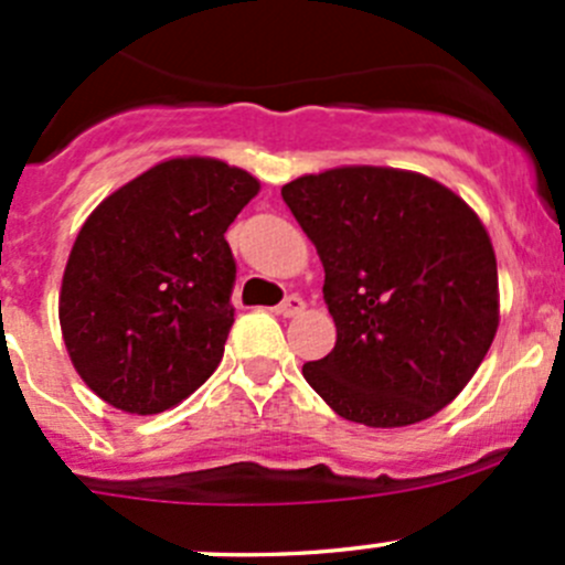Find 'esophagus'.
Instances as JSON below:
<instances>
[{
    "instance_id": "esophagus-1",
    "label": "esophagus",
    "mask_w": 565,
    "mask_h": 565,
    "mask_svg": "<svg viewBox=\"0 0 565 565\" xmlns=\"http://www.w3.org/2000/svg\"><path fill=\"white\" fill-rule=\"evenodd\" d=\"M277 312H280L282 318H296L305 312V301L299 299V296H288V299L282 301L280 307H277Z\"/></svg>"
}]
</instances>
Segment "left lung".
<instances>
[{"instance_id": "1", "label": "left lung", "mask_w": 565, "mask_h": 565, "mask_svg": "<svg viewBox=\"0 0 565 565\" xmlns=\"http://www.w3.org/2000/svg\"><path fill=\"white\" fill-rule=\"evenodd\" d=\"M282 201L316 244L334 351L301 375L337 416L408 427L451 403L500 323L498 264L479 214L416 171L305 173Z\"/></svg>"}]
</instances>
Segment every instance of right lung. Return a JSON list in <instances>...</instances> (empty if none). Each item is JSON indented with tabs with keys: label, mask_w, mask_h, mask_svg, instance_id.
<instances>
[{
	"label": "right lung",
	"mask_w": 565,
	"mask_h": 565,
	"mask_svg": "<svg viewBox=\"0 0 565 565\" xmlns=\"http://www.w3.org/2000/svg\"><path fill=\"white\" fill-rule=\"evenodd\" d=\"M258 190L253 173L217 157H171L86 217L62 277L60 323L97 397L152 416L217 370L234 323L225 231Z\"/></svg>",
	"instance_id": "1"
}]
</instances>
